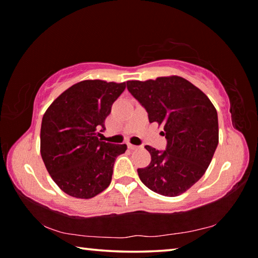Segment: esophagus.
<instances>
[{"instance_id":"1","label":"esophagus","mask_w":258,"mask_h":258,"mask_svg":"<svg viewBox=\"0 0 258 258\" xmlns=\"http://www.w3.org/2000/svg\"><path fill=\"white\" fill-rule=\"evenodd\" d=\"M127 147H128V149H131V150H135V149H138V146H134V145H131V143H128L127 145Z\"/></svg>"}]
</instances>
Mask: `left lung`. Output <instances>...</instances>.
I'll use <instances>...</instances> for the list:
<instances>
[{
    "label": "left lung",
    "mask_w": 258,
    "mask_h": 258,
    "mask_svg": "<svg viewBox=\"0 0 258 258\" xmlns=\"http://www.w3.org/2000/svg\"><path fill=\"white\" fill-rule=\"evenodd\" d=\"M127 90L146 108L150 123L164 127L165 151L146 146L151 161L138 168L156 194L176 197L199 181L218 145L217 111L202 90L180 76L127 81Z\"/></svg>",
    "instance_id": "8db88e82"
}]
</instances>
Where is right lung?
<instances>
[{
    "label": "right lung",
    "instance_id": "right-lung-1",
    "mask_svg": "<svg viewBox=\"0 0 258 258\" xmlns=\"http://www.w3.org/2000/svg\"><path fill=\"white\" fill-rule=\"evenodd\" d=\"M126 83L87 80L76 83L46 109L41 126V156L64 194L90 199L111 182L113 164L126 145L102 141L104 120Z\"/></svg>",
    "mask_w": 258,
    "mask_h": 258
}]
</instances>
